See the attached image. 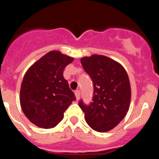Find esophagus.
<instances>
[{"label": "esophagus", "mask_w": 159, "mask_h": 159, "mask_svg": "<svg viewBox=\"0 0 159 159\" xmlns=\"http://www.w3.org/2000/svg\"><path fill=\"white\" fill-rule=\"evenodd\" d=\"M75 95L77 100H79L80 98V91H76V92H75Z\"/></svg>", "instance_id": "obj_1"}]
</instances>
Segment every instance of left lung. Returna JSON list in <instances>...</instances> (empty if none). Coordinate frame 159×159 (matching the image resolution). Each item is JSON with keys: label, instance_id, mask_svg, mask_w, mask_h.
Returning a JSON list of instances; mask_svg holds the SVG:
<instances>
[{"label": "left lung", "instance_id": "1", "mask_svg": "<svg viewBox=\"0 0 159 159\" xmlns=\"http://www.w3.org/2000/svg\"><path fill=\"white\" fill-rule=\"evenodd\" d=\"M84 70L94 84L93 102L79 105L86 122L98 132H107L124 119L130 107L131 89L127 71L121 64L102 55L80 59Z\"/></svg>", "mask_w": 159, "mask_h": 159}]
</instances>
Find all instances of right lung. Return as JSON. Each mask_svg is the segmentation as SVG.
Instances as JSON below:
<instances>
[{"mask_svg": "<svg viewBox=\"0 0 159 159\" xmlns=\"http://www.w3.org/2000/svg\"><path fill=\"white\" fill-rule=\"evenodd\" d=\"M74 58L60 51H51L25 72L20 102L25 116L40 128H53L75 97L63 76L64 69Z\"/></svg>", "mask_w": 159, "mask_h": 159, "instance_id": "obj_1", "label": "right lung"}]
</instances>
